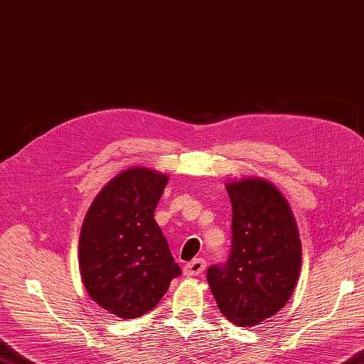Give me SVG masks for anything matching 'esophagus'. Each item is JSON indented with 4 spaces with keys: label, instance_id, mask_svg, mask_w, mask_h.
I'll return each instance as SVG.
<instances>
[{
    "label": "esophagus",
    "instance_id": "34e87169",
    "mask_svg": "<svg viewBox=\"0 0 364 364\" xmlns=\"http://www.w3.org/2000/svg\"><path fill=\"white\" fill-rule=\"evenodd\" d=\"M204 269H205V261L203 257H198V259H193L191 262L185 265L183 273L187 277H196V275H201Z\"/></svg>",
    "mask_w": 364,
    "mask_h": 364
}]
</instances>
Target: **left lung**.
Returning a JSON list of instances; mask_svg holds the SVG:
<instances>
[{
    "label": "left lung",
    "instance_id": "obj_1",
    "mask_svg": "<svg viewBox=\"0 0 364 364\" xmlns=\"http://www.w3.org/2000/svg\"><path fill=\"white\" fill-rule=\"evenodd\" d=\"M232 205L231 253L207 270V281L228 321L239 327L275 316L295 289L301 265L299 229L287 201L270 182L226 185Z\"/></svg>",
    "mask_w": 364,
    "mask_h": 364
}]
</instances>
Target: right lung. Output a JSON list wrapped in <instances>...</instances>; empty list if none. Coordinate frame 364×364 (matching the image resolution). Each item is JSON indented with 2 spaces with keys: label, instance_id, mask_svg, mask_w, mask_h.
<instances>
[{
  "label": "right lung",
  "instance_id": "right-lung-1",
  "mask_svg": "<svg viewBox=\"0 0 364 364\" xmlns=\"http://www.w3.org/2000/svg\"><path fill=\"white\" fill-rule=\"evenodd\" d=\"M168 176L125 169L89 207L78 257L83 284L102 308L122 318L154 309L182 270L154 220Z\"/></svg>",
  "mask_w": 364,
  "mask_h": 364
}]
</instances>
